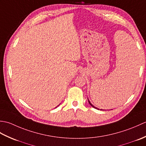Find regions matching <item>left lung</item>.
Here are the masks:
<instances>
[{
  "mask_svg": "<svg viewBox=\"0 0 146 146\" xmlns=\"http://www.w3.org/2000/svg\"><path fill=\"white\" fill-rule=\"evenodd\" d=\"M88 102H89V104H90V105H91V106H92V107H94V108H97V109H98V108H96L95 107H94V105H92V104L90 103V102L89 100H88ZM98 110H99V109H98Z\"/></svg>",
  "mask_w": 146,
  "mask_h": 146,
  "instance_id": "1",
  "label": "left lung"
}]
</instances>
